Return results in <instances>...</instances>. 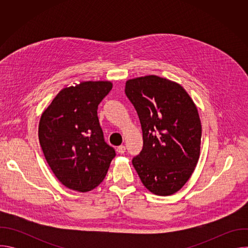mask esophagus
Segmentation results:
<instances>
[{
    "label": "esophagus",
    "instance_id": "34e87169",
    "mask_svg": "<svg viewBox=\"0 0 248 248\" xmlns=\"http://www.w3.org/2000/svg\"><path fill=\"white\" fill-rule=\"evenodd\" d=\"M118 152H119L120 154H124V153L125 152V146H124V145L119 146V147H118Z\"/></svg>",
    "mask_w": 248,
    "mask_h": 248
}]
</instances>
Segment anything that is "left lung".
<instances>
[{"label": "left lung", "mask_w": 248, "mask_h": 248, "mask_svg": "<svg viewBox=\"0 0 248 248\" xmlns=\"http://www.w3.org/2000/svg\"><path fill=\"white\" fill-rule=\"evenodd\" d=\"M124 92L143 136L132 165L148 190L171 195L189 180L199 159L202 129L196 106L183 86L157 76L127 80Z\"/></svg>", "instance_id": "1"}]
</instances>
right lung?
Wrapping results in <instances>:
<instances>
[{"label": "right lung", "instance_id": "add662e5", "mask_svg": "<svg viewBox=\"0 0 248 248\" xmlns=\"http://www.w3.org/2000/svg\"><path fill=\"white\" fill-rule=\"evenodd\" d=\"M112 87L110 81H85L63 88L41 116L38 135L45 159L69 189L86 192L98 186L116 156L97 116Z\"/></svg>", "mask_w": 248, "mask_h": 248}]
</instances>
